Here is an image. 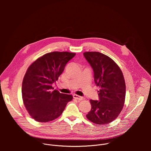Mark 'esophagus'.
<instances>
[{
	"instance_id": "34e87169",
	"label": "esophagus",
	"mask_w": 151,
	"mask_h": 151,
	"mask_svg": "<svg viewBox=\"0 0 151 151\" xmlns=\"http://www.w3.org/2000/svg\"><path fill=\"white\" fill-rule=\"evenodd\" d=\"M73 98H74L75 99H76V100H79V101H81V100H82L84 99V98H83V97L79 96L76 95V94L73 95Z\"/></svg>"
}]
</instances>
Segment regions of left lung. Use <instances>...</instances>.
Wrapping results in <instances>:
<instances>
[{
  "label": "left lung",
  "mask_w": 151,
  "mask_h": 151,
  "mask_svg": "<svg viewBox=\"0 0 151 151\" xmlns=\"http://www.w3.org/2000/svg\"><path fill=\"white\" fill-rule=\"evenodd\" d=\"M83 56L93 68L95 83L100 88L99 100H90L91 109L86 116L96 124H107L118 116L124 105L126 88L122 72L112 58L102 53L85 52Z\"/></svg>",
  "instance_id": "left-lung-1"
}]
</instances>
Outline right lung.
<instances>
[{
	"instance_id": "obj_1",
	"label": "right lung",
	"mask_w": 151,
	"mask_h": 151,
	"mask_svg": "<svg viewBox=\"0 0 151 151\" xmlns=\"http://www.w3.org/2000/svg\"><path fill=\"white\" fill-rule=\"evenodd\" d=\"M75 55L69 52L47 53L27 69L22 83V97L26 109L35 121L46 122L54 120L73 99L72 95L54 90L52 84Z\"/></svg>"
}]
</instances>
